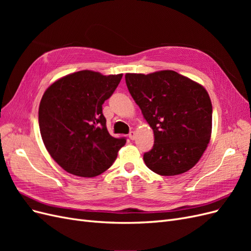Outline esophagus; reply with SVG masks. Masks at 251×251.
I'll return each mask as SVG.
<instances>
[{
  "mask_svg": "<svg viewBox=\"0 0 251 251\" xmlns=\"http://www.w3.org/2000/svg\"><path fill=\"white\" fill-rule=\"evenodd\" d=\"M128 137H130L131 140H134V139L136 138V133H135V131H131L130 134H128Z\"/></svg>",
  "mask_w": 251,
  "mask_h": 251,
  "instance_id": "1",
  "label": "esophagus"
}]
</instances>
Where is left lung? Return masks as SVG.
I'll list each match as a JSON object with an SVG mask.
<instances>
[{
  "mask_svg": "<svg viewBox=\"0 0 251 251\" xmlns=\"http://www.w3.org/2000/svg\"><path fill=\"white\" fill-rule=\"evenodd\" d=\"M126 82L154 132V147L143 155L148 168L161 176L194 168L211 136L212 107L207 91L172 70L126 73Z\"/></svg>",
  "mask_w": 251,
  "mask_h": 251,
  "instance_id": "left-lung-1",
  "label": "left lung"
}]
</instances>
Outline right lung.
<instances>
[{
	"mask_svg": "<svg viewBox=\"0 0 251 251\" xmlns=\"http://www.w3.org/2000/svg\"><path fill=\"white\" fill-rule=\"evenodd\" d=\"M121 77L82 70L57 79L45 91L39 108L42 139L66 172L96 177L110 168L126 144V138L110 135L102 114V103Z\"/></svg>",
	"mask_w": 251,
	"mask_h": 251,
	"instance_id": "right-lung-1",
	"label": "right lung"
}]
</instances>
